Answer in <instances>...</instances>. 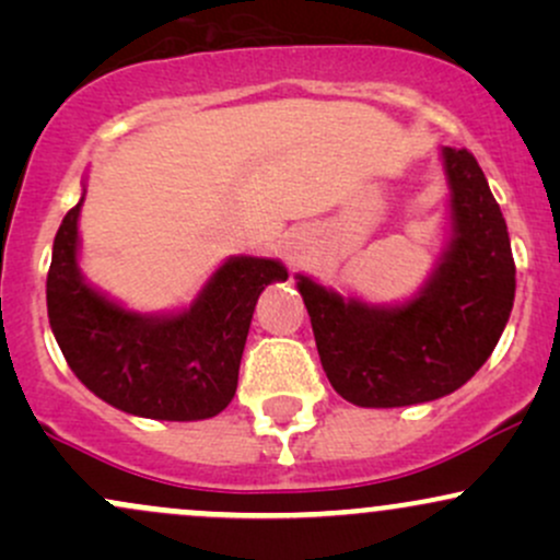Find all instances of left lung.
Here are the masks:
<instances>
[{
  "label": "left lung",
  "instance_id": "obj_1",
  "mask_svg": "<svg viewBox=\"0 0 560 560\" xmlns=\"http://www.w3.org/2000/svg\"><path fill=\"white\" fill-rule=\"evenodd\" d=\"M442 155L455 234L419 298L382 311L298 276L320 365L331 387L361 408L429 402L464 387L511 316L516 266L500 205L466 147Z\"/></svg>",
  "mask_w": 560,
  "mask_h": 560
}]
</instances>
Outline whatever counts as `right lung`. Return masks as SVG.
I'll use <instances>...</instances> for the list:
<instances>
[{
  "label": "right lung",
  "instance_id": "right-lung-1",
  "mask_svg": "<svg viewBox=\"0 0 560 560\" xmlns=\"http://www.w3.org/2000/svg\"><path fill=\"white\" fill-rule=\"evenodd\" d=\"M81 202L57 229L47 276L49 326L70 371L126 413L163 421L218 416L236 392L260 292L284 281L287 268L234 258L218 268L189 311L171 318L137 316L83 284L75 266Z\"/></svg>",
  "mask_w": 560,
  "mask_h": 560
}]
</instances>
